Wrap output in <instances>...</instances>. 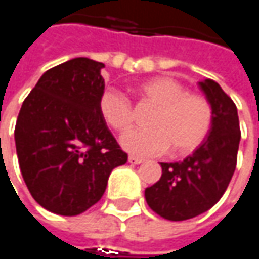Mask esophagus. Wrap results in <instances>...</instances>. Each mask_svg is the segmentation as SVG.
I'll use <instances>...</instances> for the list:
<instances>
[{"label": "esophagus", "mask_w": 259, "mask_h": 259, "mask_svg": "<svg viewBox=\"0 0 259 259\" xmlns=\"http://www.w3.org/2000/svg\"><path fill=\"white\" fill-rule=\"evenodd\" d=\"M142 162H144V159H141V157L129 156V163H132V165H139V163H142Z\"/></svg>", "instance_id": "esophagus-1"}]
</instances>
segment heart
<instances>
[{
	"label": "heart",
	"instance_id": "obj_1",
	"mask_svg": "<svg viewBox=\"0 0 259 259\" xmlns=\"http://www.w3.org/2000/svg\"><path fill=\"white\" fill-rule=\"evenodd\" d=\"M141 94L156 109L147 129H133L121 136V145L138 156H159L171 145L176 153L186 154L198 148L207 138L213 112L208 100L187 93L184 85L169 76H156L139 85ZM99 111L108 126L124 132L133 123L130 100L117 90H106L99 99Z\"/></svg>",
	"mask_w": 259,
	"mask_h": 259
}]
</instances>
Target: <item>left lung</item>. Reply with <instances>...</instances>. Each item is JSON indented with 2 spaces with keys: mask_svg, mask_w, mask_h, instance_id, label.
Returning a JSON list of instances; mask_svg holds the SVG:
<instances>
[{
  "mask_svg": "<svg viewBox=\"0 0 259 259\" xmlns=\"http://www.w3.org/2000/svg\"><path fill=\"white\" fill-rule=\"evenodd\" d=\"M213 112L207 139L184 160L160 163L162 177L145 189L148 207L168 221H186L210 210L225 193L237 165V108L211 79L198 82Z\"/></svg>",
  "mask_w": 259,
  "mask_h": 259,
  "instance_id": "8db88e82",
  "label": "left lung"
}]
</instances>
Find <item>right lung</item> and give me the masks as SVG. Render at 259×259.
I'll use <instances>...</instances> for the list:
<instances>
[{
	"label": "right lung",
	"instance_id": "1",
	"mask_svg": "<svg viewBox=\"0 0 259 259\" xmlns=\"http://www.w3.org/2000/svg\"><path fill=\"white\" fill-rule=\"evenodd\" d=\"M103 63L79 57L45 72L18 115L19 168L48 211L76 216L105 193L109 174L127 162L99 111Z\"/></svg>",
	"mask_w": 259,
	"mask_h": 259
}]
</instances>
